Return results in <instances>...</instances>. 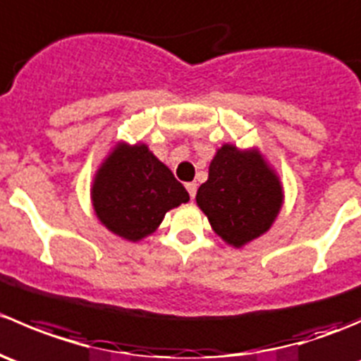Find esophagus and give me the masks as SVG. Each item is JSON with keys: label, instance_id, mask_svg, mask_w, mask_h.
Segmentation results:
<instances>
[{"label": "esophagus", "instance_id": "1", "mask_svg": "<svg viewBox=\"0 0 361 361\" xmlns=\"http://www.w3.org/2000/svg\"><path fill=\"white\" fill-rule=\"evenodd\" d=\"M185 187H187L188 194H190V199H194L195 197V192H197V183L190 181V183H187V185H185Z\"/></svg>", "mask_w": 361, "mask_h": 361}]
</instances>
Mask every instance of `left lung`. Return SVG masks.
I'll return each instance as SVG.
<instances>
[{
  "instance_id": "left-lung-1",
  "label": "left lung",
  "mask_w": 361,
  "mask_h": 361,
  "mask_svg": "<svg viewBox=\"0 0 361 361\" xmlns=\"http://www.w3.org/2000/svg\"><path fill=\"white\" fill-rule=\"evenodd\" d=\"M211 228L232 248H243L271 231L285 202L279 174L257 147L224 143L209 162L195 195Z\"/></svg>"
}]
</instances>
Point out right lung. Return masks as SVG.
Wrapping results in <instances>:
<instances>
[{
    "label": "right lung",
    "instance_id": "1",
    "mask_svg": "<svg viewBox=\"0 0 361 361\" xmlns=\"http://www.w3.org/2000/svg\"><path fill=\"white\" fill-rule=\"evenodd\" d=\"M90 201L101 225L137 243L154 234L167 211L188 202L190 195L148 145L116 141L94 173Z\"/></svg>",
    "mask_w": 361,
    "mask_h": 361
}]
</instances>
